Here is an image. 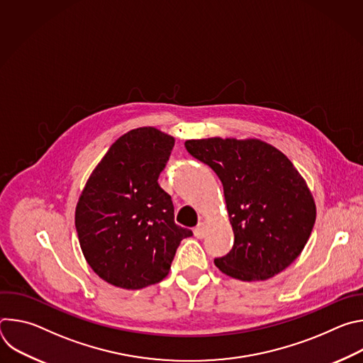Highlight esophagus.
Masks as SVG:
<instances>
[{"label": "esophagus", "mask_w": 363, "mask_h": 363, "mask_svg": "<svg viewBox=\"0 0 363 363\" xmlns=\"http://www.w3.org/2000/svg\"><path fill=\"white\" fill-rule=\"evenodd\" d=\"M194 235L196 238H203L206 235V227L203 223H199L195 228H194Z\"/></svg>", "instance_id": "1"}]
</instances>
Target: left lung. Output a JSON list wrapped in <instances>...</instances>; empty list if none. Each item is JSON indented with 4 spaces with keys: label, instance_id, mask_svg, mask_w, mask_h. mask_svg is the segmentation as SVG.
Segmentation results:
<instances>
[{
    "label": "left lung",
    "instance_id": "8db88e82",
    "mask_svg": "<svg viewBox=\"0 0 363 363\" xmlns=\"http://www.w3.org/2000/svg\"><path fill=\"white\" fill-rule=\"evenodd\" d=\"M185 147L223 182L234 244L216 266L242 281L287 269L316 221L313 195L290 160L260 139H189Z\"/></svg>",
    "mask_w": 363,
    "mask_h": 363
}]
</instances>
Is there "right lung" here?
<instances>
[{
    "instance_id": "right-lung-1",
    "label": "right lung",
    "mask_w": 363,
    "mask_h": 363,
    "mask_svg": "<svg viewBox=\"0 0 363 363\" xmlns=\"http://www.w3.org/2000/svg\"><path fill=\"white\" fill-rule=\"evenodd\" d=\"M175 139L157 128L121 136L89 177L76 206V230L93 272L138 290L164 280L179 242L192 235L174 221L171 195L158 184Z\"/></svg>"
}]
</instances>
